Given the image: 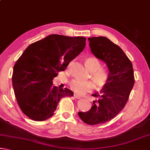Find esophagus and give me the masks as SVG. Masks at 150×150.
<instances>
[{
    "instance_id": "34e87169",
    "label": "esophagus",
    "mask_w": 150,
    "mask_h": 150,
    "mask_svg": "<svg viewBox=\"0 0 150 150\" xmlns=\"http://www.w3.org/2000/svg\"><path fill=\"white\" fill-rule=\"evenodd\" d=\"M73 96H74V97H75V98H77V99H80V98H81V96L77 95V94H74V95H73Z\"/></svg>"
}]
</instances>
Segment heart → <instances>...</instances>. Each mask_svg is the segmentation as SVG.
<instances>
[{
	"label": "heart",
	"instance_id": "1",
	"mask_svg": "<svg viewBox=\"0 0 150 150\" xmlns=\"http://www.w3.org/2000/svg\"><path fill=\"white\" fill-rule=\"evenodd\" d=\"M69 63V67L71 65ZM85 64L88 70L92 72L93 80L96 87L99 88L105 87L109 80V72L105 68H100L101 64L98 59L95 57H89L85 59ZM69 87L73 92L79 95H83L85 93L91 92L95 88V84L91 81H81L73 79L69 83Z\"/></svg>",
	"mask_w": 150,
	"mask_h": 150
}]
</instances>
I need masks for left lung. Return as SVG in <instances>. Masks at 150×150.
<instances>
[{
	"mask_svg": "<svg viewBox=\"0 0 150 150\" xmlns=\"http://www.w3.org/2000/svg\"><path fill=\"white\" fill-rule=\"evenodd\" d=\"M91 52L103 61L109 70V80L100 94L93 96L92 107L85 112H79L80 118L88 125L106 122L118 115L125 106L134 84L132 64L121 48L107 38H88Z\"/></svg>",
	"mask_w": 150,
	"mask_h": 150,
	"instance_id": "obj_1",
	"label": "left lung"
}]
</instances>
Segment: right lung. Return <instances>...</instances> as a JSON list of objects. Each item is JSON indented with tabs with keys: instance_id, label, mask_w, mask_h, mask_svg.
I'll use <instances>...</instances> for the list:
<instances>
[{
	"instance_id": "right-lung-1",
	"label": "right lung",
	"mask_w": 150,
	"mask_h": 150,
	"mask_svg": "<svg viewBox=\"0 0 150 150\" xmlns=\"http://www.w3.org/2000/svg\"><path fill=\"white\" fill-rule=\"evenodd\" d=\"M86 38L52 34L30 44L17 60L12 80L15 96L25 115L43 121L54 114L60 99L73 96L68 88H57L52 80L83 52Z\"/></svg>"
}]
</instances>
